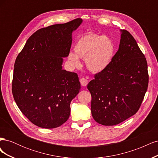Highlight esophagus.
I'll use <instances>...</instances> for the list:
<instances>
[{
    "instance_id": "1",
    "label": "esophagus",
    "mask_w": 158,
    "mask_h": 158,
    "mask_svg": "<svg viewBox=\"0 0 158 158\" xmlns=\"http://www.w3.org/2000/svg\"><path fill=\"white\" fill-rule=\"evenodd\" d=\"M80 82V84H81V85H82V86H86L87 84H88V80L87 79L84 78H81Z\"/></svg>"
}]
</instances>
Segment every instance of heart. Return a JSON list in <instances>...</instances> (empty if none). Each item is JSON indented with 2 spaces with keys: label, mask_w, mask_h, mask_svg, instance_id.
I'll return each instance as SVG.
<instances>
[{
  "label": "heart",
  "mask_w": 158,
  "mask_h": 158,
  "mask_svg": "<svg viewBox=\"0 0 158 158\" xmlns=\"http://www.w3.org/2000/svg\"><path fill=\"white\" fill-rule=\"evenodd\" d=\"M74 52H70L69 60L74 66L80 64L79 58L85 59L87 68L94 73L106 70L111 64L114 53L113 41L106 36L88 32L81 36L74 46Z\"/></svg>",
  "instance_id": "heart-1"
}]
</instances>
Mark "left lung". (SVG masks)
I'll use <instances>...</instances> for the list:
<instances>
[{"label":"left lung","instance_id":"8db88e82","mask_svg":"<svg viewBox=\"0 0 158 158\" xmlns=\"http://www.w3.org/2000/svg\"><path fill=\"white\" fill-rule=\"evenodd\" d=\"M119 48L111 64L88 84L94 120L106 126L118 125L136 114L148 86L146 57L133 36L121 30Z\"/></svg>","mask_w":158,"mask_h":158}]
</instances>
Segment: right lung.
Instances as JSON below:
<instances>
[{"label": "right lung", "instance_id": "obj_1", "mask_svg": "<svg viewBox=\"0 0 158 158\" xmlns=\"http://www.w3.org/2000/svg\"><path fill=\"white\" fill-rule=\"evenodd\" d=\"M82 20L38 30L29 37L14 63L12 92L22 113L35 125L59 127L68 120L72 100L79 93L78 74L62 69L72 33Z\"/></svg>", "mask_w": 158, "mask_h": 158}]
</instances>
